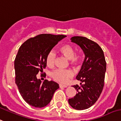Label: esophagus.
<instances>
[{
    "mask_svg": "<svg viewBox=\"0 0 121 121\" xmlns=\"http://www.w3.org/2000/svg\"><path fill=\"white\" fill-rule=\"evenodd\" d=\"M59 86H60V88H66V87H67L66 85H64V84H59Z\"/></svg>",
    "mask_w": 121,
    "mask_h": 121,
    "instance_id": "1",
    "label": "esophagus"
}]
</instances>
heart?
<instances>
[{"mask_svg":"<svg viewBox=\"0 0 121 121\" xmlns=\"http://www.w3.org/2000/svg\"><path fill=\"white\" fill-rule=\"evenodd\" d=\"M59 52L61 55L69 60V64L72 66L78 65L81 62V56L75 54V48L70 44H65L60 47ZM56 59V53L51 50L47 53L46 62L48 66L54 65ZM51 76L55 81L61 83H67L71 78L73 76V72L70 69H56L51 73Z\"/></svg>","mask_w":121,"mask_h":121,"instance_id":"b5f03b06","label":"heart"}]
</instances>
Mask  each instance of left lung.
<instances>
[{"label": "left lung", "instance_id": "8db88e82", "mask_svg": "<svg viewBox=\"0 0 121 121\" xmlns=\"http://www.w3.org/2000/svg\"><path fill=\"white\" fill-rule=\"evenodd\" d=\"M71 42L83 50L85 59L76 79L81 85H73L77 94L68 102L73 108L84 110L92 106L99 98L104 85L106 62L99 45L84 37H73Z\"/></svg>", "mask_w": 121, "mask_h": 121}]
</instances>
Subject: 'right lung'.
Masks as SVG:
<instances>
[{
  "label": "right lung",
  "mask_w": 121,
  "mask_h": 121,
  "mask_svg": "<svg viewBox=\"0 0 121 121\" xmlns=\"http://www.w3.org/2000/svg\"><path fill=\"white\" fill-rule=\"evenodd\" d=\"M63 35L41 34L29 38L19 48L15 59V83L24 101L35 108H43L51 101L59 84L45 79L43 83L37 74L47 66V53ZM46 76V74H44Z\"/></svg>",
  "instance_id": "right-lung-1"
}]
</instances>
